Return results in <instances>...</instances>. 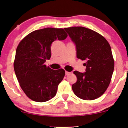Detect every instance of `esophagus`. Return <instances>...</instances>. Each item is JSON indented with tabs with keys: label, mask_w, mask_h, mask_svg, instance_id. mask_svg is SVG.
Here are the masks:
<instances>
[{
	"label": "esophagus",
	"mask_w": 128,
	"mask_h": 128,
	"mask_svg": "<svg viewBox=\"0 0 128 128\" xmlns=\"http://www.w3.org/2000/svg\"><path fill=\"white\" fill-rule=\"evenodd\" d=\"M71 74V72H68V71L65 72L66 75H69V74Z\"/></svg>",
	"instance_id": "34e87169"
}]
</instances>
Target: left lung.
<instances>
[{"instance_id":"obj_1","label":"left lung","mask_w":128,"mask_h":128,"mask_svg":"<svg viewBox=\"0 0 128 128\" xmlns=\"http://www.w3.org/2000/svg\"><path fill=\"white\" fill-rule=\"evenodd\" d=\"M64 29L76 46L77 58L86 61V72H74L77 78L72 86L74 94L85 100L100 97L109 86L114 70L109 43L103 36L89 28L72 26Z\"/></svg>"}]
</instances>
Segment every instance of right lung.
Segmentation results:
<instances>
[{
  "label": "right lung",
  "mask_w": 128,
  "mask_h": 128,
  "mask_svg": "<svg viewBox=\"0 0 128 128\" xmlns=\"http://www.w3.org/2000/svg\"><path fill=\"white\" fill-rule=\"evenodd\" d=\"M67 37L62 28H46L32 31L19 43L14 70L22 90L31 100L45 102L56 96L65 71L53 70L44 63L51 57L52 42Z\"/></svg>",
  "instance_id": "obj_1"
}]
</instances>
